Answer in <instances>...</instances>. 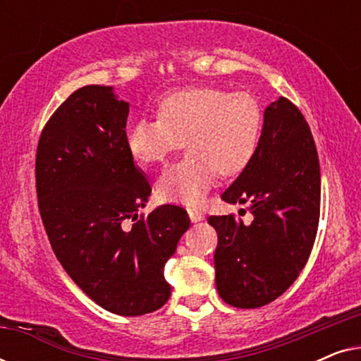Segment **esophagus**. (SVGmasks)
I'll use <instances>...</instances> for the list:
<instances>
[{"mask_svg": "<svg viewBox=\"0 0 361 361\" xmlns=\"http://www.w3.org/2000/svg\"><path fill=\"white\" fill-rule=\"evenodd\" d=\"M187 212H189L190 220L194 221V224H197V221H200V220H204V214H202L200 210H197V209H189Z\"/></svg>", "mask_w": 361, "mask_h": 361, "instance_id": "34e87169", "label": "esophagus"}]
</instances>
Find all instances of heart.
I'll use <instances>...</instances> for the list:
<instances>
[{"mask_svg": "<svg viewBox=\"0 0 361 361\" xmlns=\"http://www.w3.org/2000/svg\"><path fill=\"white\" fill-rule=\"evenodd\" d=\"M157 113L159 118L133 123L126 141L141 164L162 162L182 145L189 149L157 179L162 200L200 204L216 174H240L258 149L263 113L250 93L216 87L182 88L162 98Z\"/></svg>", "mask_w": 361, "mask_h": 361, "instance_id": "heart-1", "label": "heart"}]
</instances>
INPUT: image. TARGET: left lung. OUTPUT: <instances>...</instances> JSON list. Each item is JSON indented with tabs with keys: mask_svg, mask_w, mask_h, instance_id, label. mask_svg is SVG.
I'll return each instance as SVG.
<instances>
[{
	"mask_svg": "<svg viewBox=\"0 0 361 361\" xmlns=\"http://www.w3.org/2000/svg\"><path fill=\"white\" fill-rule=\"evenodd\" d=\"M250 204L253 221L212 215L215 284L226 304L256 309L278 299L307 263L320 215V167L307 121L288 98L264 110L256 154L221 194Z\"/></svg>",
	"mask_w": 361,
	"mask_h": 361,
	"instance_id": "left-lung-1",
	"label": "left lung"
}]
</instances>
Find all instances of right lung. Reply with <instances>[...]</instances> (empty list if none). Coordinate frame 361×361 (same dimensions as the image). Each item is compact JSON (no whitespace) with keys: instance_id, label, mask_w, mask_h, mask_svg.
<instances>
[{"instance_id":"1","label":"right lung","mask_w":361,"mask_h":361,"mask_svg":"<svg viewBox=\"0 0 361 361\" xmlns=\"http://www.w3.org/2000/svg\"><path fill=\"white\" fill-rule=\"evenodd\" d=\"M130 103L113 87L78 88L39 137L37 204L63 269L108 312L135 317L167 302L166 261L190 225L182 207L147 216L151 185L128 149Z\"/></svg>"}]
</instances>
